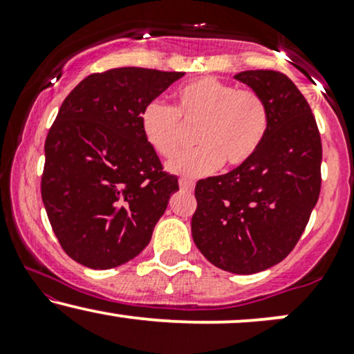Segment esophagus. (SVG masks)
<instances>
[{
  "label": "esophagus",
  "mask_w": 354,
  "mask_h": 354,
  "mask_svg": "<svg viewBox=\"0 0 354 354\" xmlns=\"http://www.w3.org/2000/svg\"><path fill=\"white\" fill-rule=\"evenodd\" d=\"M180 188L186 189V191H191L194 188V181L188 180V178H180Z\"/></svg>",
  "instance_id": "esophagus-1"
}]
</instances>
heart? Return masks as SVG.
Here are the masks:
<instances>
[{
	"label": "heart",
	"instance_id": "heart-1",
	"mask_svg": "<svg viewBox=\"0 0 354 354\" xmlns=\"http://www.w3.org/2000/svg\"><path fill=\"white\" fill-rule=\"evenodd\" d=\"M146 143L161 158H173L194 129L198 148L178 154L168 168L188 178L248 163L261 146L270 126L266 101L256 89L238 88L213 76L183 84L176 106L160 100L146 103L140 115Z\"/></svg>",
	"mask_w": 354,
	"mask_h": 354
}]
</instances>
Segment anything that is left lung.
<instances>
[{
	"label": "left lung",
	"instance_id": "1",
	"mask_svg": "<svg viewBox=\"0 0 354 354\" xmlns=\"http://www.w3.org/2000/svg\"><path fill=\"white\" fill-rule=\"evenodd\" d=\"M234 78L266 101L270 126L256 154L233 171L200 180L191 233L221 270L253 274L278 265L301 238L321 191V136L310 104L286 75Z\"/></svg>",
	"mask_w": 354,
	"mask_h": 354
}]
</instances>
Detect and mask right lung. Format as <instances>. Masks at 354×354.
<instances>
[{"instance_id": "right-lung-1", "label": "right lung", "mask_w": 354, "mask_h": 354, "mask_svg": "<svg viewBox=\"0 0 354 354\" xmlns=\"http://www.w3.org/2000/svg\"><path fill=\"white\" fill-rule=\"evenodd\" d=\"M183 75L93 73L61 104L44 143L41 198L61 248L80 265L109 270L140 254L180 189L146 143L140 115Z\"/></svg>"}]
</instances>
